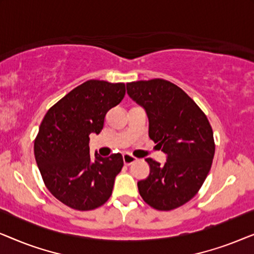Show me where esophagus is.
I'll list each match as a JSON object with an SVG mask.
<instances>
[{"instance_id": "1", "label": "esophagus", "mask_w": 254, "mask_h": 254, "mask_svg": "<svg viewBox=\"0 0 254 254\" xmlns=\"http://www.w3.org/2000/svg\"><path fill=\"white\" fill-rule=\"evenodd\" d=\"M123 159H124V163L126 165H130L131 163H134L135 161H136V158H135L134 156H131L130 154H128V152H125V154L123 155Z\"/></svg>"}]
</instances>
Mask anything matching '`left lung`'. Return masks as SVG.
<instances>
[{"instance_id":"left-lung-1","label":"left lung","mask_w":254,"mask_h":254,"mask_svg":"<svg viewBox=\"0 0 254 254\" xmlns=\"http://www.w3.org/2000/svg\"><path fill=\"white\" fill-rule=\"evenodd\" d=\"M127 93L145 110L149 137L166 154L164 164L145 159L150 173L137 183L140 195L157 210L183 206L211 168L215 143L209 121L184 90L165 79L127 83Z\"/></svg>"}]
</instances>
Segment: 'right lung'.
I'll list each match as a JSON object with an SVG mask.
<instances>
[{"label": "right lung", "mask_w": 254, "mask_h": 254, "mask_svg": "<svg viewBox=\"0 0 254 254\" xmlns=\"http://www.w3.org/2000/svg\"><path fill=\"white\" fill-rule=\"evenodd\" d=\"M124 83L90 79L51 107L34 141V157L48 190L65 206L91 210L109 200L124 166L121 154L90 156L89 135L124 99Z\"/></svg>", "instance_id": "1"}]
</instances>
